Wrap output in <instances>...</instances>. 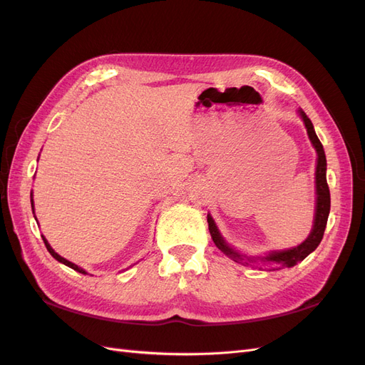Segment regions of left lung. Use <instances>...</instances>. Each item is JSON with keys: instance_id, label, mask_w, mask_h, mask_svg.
<instances>
[{"instance_id": "left-lung-1", "label": "left lung", "mask_w": 365, "mask_h": 365, "mask_svg": "<svg viewBox=\"0 0 365 365\" xmlns=\"http://www.w3.org/2000/svg\"><path fill=\"white\" fill-rule=\"evenodd\" d=\"M298 114L302 115L304 126L307 129V135L309 140L314 145L315 150H317V172H315V185H317V207H315V219H314V228L311 231V235L307 236V239L295 248L291 250H284V251H271L268 256L264 257H259L262 262L267 263H275L279 264V269L282 267L286 268H292L298 262L304 260L309 254H311L318 245L319 242L323 239L324 230H326V224H327V217H329V212H330V192H329V185H327V180H326V169H327V163H326V153L323 149L322 141L318 140L315 129L312 121L309 120V117L304 114V111L298 109ZM207 222H208V230L210 235H212V239L215 242V245L222 251L225 256H228L230 259H233L237 263L242 264H250L251 262L256 260V257H248L244 256V254L237 252L236 250L231 248L227 242L224 240V237L220 236L219 230L215 224V220L212 216H207ZM274 269V268H272Z\"/></svg>"}]
</instances>
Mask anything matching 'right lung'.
<instances>
[{
    "instance_id": "right-lung-1",
    "label": "right lung",
    "mask_w": 365,
    "mask_h": 365,
    "mask_svg": "<svg viewBox=\"0 0 365 365\" xmlns=\"http://www.w3.org/2000/svg\"><path fill=\"white\" fill-rule=\"evenodd\" d=\"M31 208H33V200H31ZM33 213H35V208H33ZM42 240H43V244H46V247H47V250H48V252L51 254V256L56 259L58 262H61V263H63V264H67V267H70L71 269H74V271H77V272H82V274H86V271L85 269H82V268H79L77 267V264H74V263H71V262H68L67 259H63V257H61L58 252H54V250L50 247V244L47 242V239L42 236Z\"/></svg>"
}]
</instances>
